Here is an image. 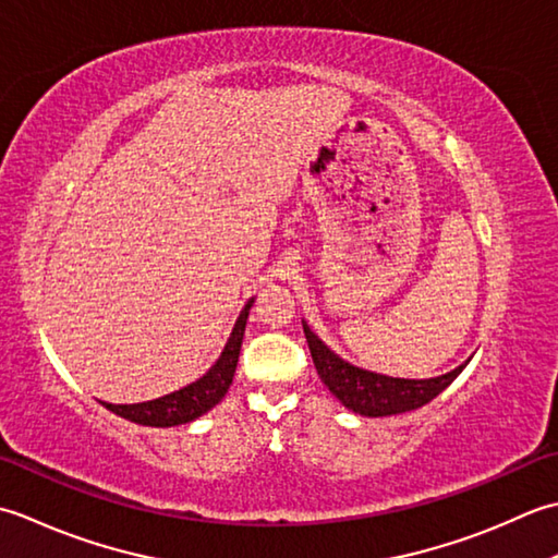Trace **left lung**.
<instances>
[{
  "mask_svg": "<svg viewBox=\"0 0 558 558\" xmlns=\"http://www.w3.org/2000/svg\"><path fill=\"white\" fill-rule=\"evenodd\" d=\"M303 332H305V339H308V349H311L317 375H320L329 392H332L344 407L354 409L356 414H363V416H390V414L412 412V409L424 407L434 400L436 395L446 390L448 385L462 373V368L468 366V363H462L460 368L440 375V378H428V380L390 378V375L363 371L342 361L311 332V327L305 323H303Z\"/></svg>",
  "mask_w": 558,
  "mask_h": 558,
  "instance_id": "obj_1",
  "label": "left lung"
}]
</instances>
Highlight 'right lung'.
I'll use <instances>...</instances> for the list:
<instances>
[{
    "label": "right lung",
    "mask_w": 558,
    "mask_h": 558,
    "mask_svg": "<svg viewBox=\"0 0 558 558\" xmlns=\"http://www.w3.org/2000/svg\"><path fill=\"white\" fill-rule=\"evenodd\" d=\"M250 305H253V301H247L241 317L235 320L229 344H226V349L221 351L219 361H216L214 366L207 371V375H202L197 383H192V385H187V388L170 392L166 397H158V400H151V402H140V404H108V402H104V407L110 409L112 414L130 418V422H134V424L156 426V428L187 424V422H192V418L207 414L211 407H216L223 400V395L229 392L231 383H233V373L238 366V354H241Z\"/></svg>",
    "instance_id": "add662e5"
}]
</instances>
